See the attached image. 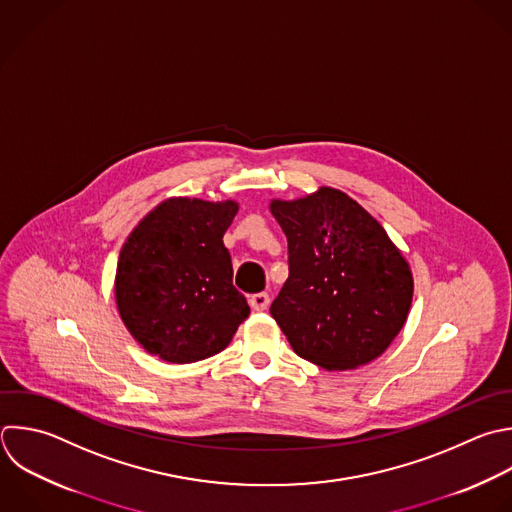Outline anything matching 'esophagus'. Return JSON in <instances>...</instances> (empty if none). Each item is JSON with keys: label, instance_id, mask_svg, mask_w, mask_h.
<instances>
[{"label": "esophagus", "instance_id": "esophagus-1", "mask_svg": "<svg viewBox=\"0 0 512 512\" xmlns=\"http://www.w3.org/2000/svg\"><path fill=\"white\" fill-rule=\"evenodd\" d=\"M270 304V296L266 292H260V294H252L250 296V306L254 310H266Z\"/></svg>", "mask_w": 512, "mask_h": 512}]
</instances>
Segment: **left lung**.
Returning <instances> with one entry per match:
<instances>
[{
  "instance_id": "left-lung-1",
  "label": "left lung",
  "mask_w": 512,
  "mask_h": 512,
  "mask_svg": "<svg viewBox=\"0 0 512 512\" xmlns=\"http://www.w3.org/2000/svg\"><path fill=\"white\" fill-rule=\"evenodd\" d=\"M288 238V280L270 306L294 352L326 370L378 358L402 330L412 272L386 230L350 196L322 186L272 200Z\"/></svg>"
}]
</instances>
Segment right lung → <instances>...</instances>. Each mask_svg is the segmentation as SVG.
<instances>
[{
    "instance_id": "1",
    "label": "right lung",
    "mask_w": 512,
    "mask_h": 512,
    "mask_svg": "<svg viewBox=\"0 0 512 512\" xmlns=\"http://www.w3.org/2000/svg\"><path fill=\"white\" fill-rule=\"evenodd\" d=\"M238 204L170 198L128 236L116 270V304L130 334L172 364L224 350L250 306L232 284L222 238Z\"/></svg>"
}]
</instances>
